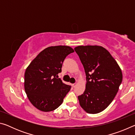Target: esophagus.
Wrapping results in <instances>:
<instances>
[{
	"label": "esophagus",
	"instance_id": "1",
	"mask_svg": "<svg viewBox=\"0 0 135 135\" xmlns=\"http://www.w3.org/2000/svg\"><path fill=\"white\" fill-rule=\"evenodd\" d=\"M72 86H73V88H74V87L76 86V83H74V84H72Z\"/></svg>",
	"mask_w": 135,
	"mask_h": 135
}]
</instances>
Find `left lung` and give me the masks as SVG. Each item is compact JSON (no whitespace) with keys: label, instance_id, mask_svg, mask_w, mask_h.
I'll list each match as a JSON object with an SVG mask.
<instances>
[{"label":"left lung","instance_id":"8db88e82","mask_svg":"<svg viewBox=\"0 0 135 135\" xmlns=\"http://www.w3.org/2000/svg\"><path fill=\"white\" fill-rule=\"evenodd\" d=\"M86 76V89L78 97L86 113L97 114L113 101L119 89L123 74L110 53L100 46H78L74 48Z\"/></svg>","mask_w":135,"mask_h":135}]
</instances>
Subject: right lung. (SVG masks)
Listing matches in <instances>:
<instances>
[{"label":"right lung","instance_id":"obj_1","mask_svg":"<svg viewBox=\"0 0 135 135\" xmlns=\"http://www.w3.org/2000/svg\"><path fill=\"white\" fill-rule=\"evenodd\" d=\"M68 46H50L43 50L27 67L24 89L31 103L43 112L56 109L62 103L71 86L58 79L64 60L74 52Z\"/></svg>","mask_w":135,"mask_h":135}]
</instances>
